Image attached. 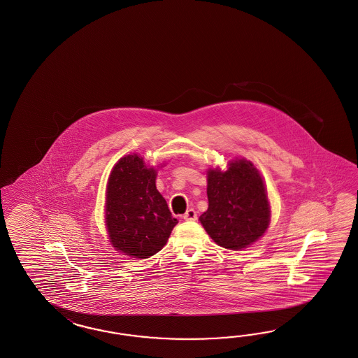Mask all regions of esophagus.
I'll return each mask as SVG.
<instances>
[{"mask_svg": "<svg viewBox=\"0 0 358 358\" xmlns=\"http://www.w3.org/2000/svg\"><path fill=\"white\" fill-rule=\"evenodd\" d=\"M183 218L185 221H196L197 220V213L194 212V209H188L183 215Z\"/></svg>", "mask_w": 358, "mask_h": 358, "instance_id": "34e87169", "label": "esophagus"}]
</instances>
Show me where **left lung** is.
<instances>
[{"instance_id": "1", "label": "left lung", "mask_w": 358, "mask_h": 358, "mask_svg": "<svg viewBox=\"0 0 358 358\" xmlns=\"http://www.w3.org/2000/svg\"><path fill=\"white\" fill-rule=\"evenodd\" d=\"M206 194L209 205L200 222L217 245L241 250L264 234L269 204L263 179L251 162H231L225 173L210 170Z\"/></svg>"}]
</instances>
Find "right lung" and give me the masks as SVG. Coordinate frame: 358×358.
<instances>
[{
  "label": "right lung",
  "mask_w": 358,
  "mask_h": 358,
  "mask_svg": "<svg viewBox=\"0 0 358 358\" xmlns=\"http://www.w3.org/2000/svg\"><path fill=\"white\" fill-rule=\"evenodd\" d=\"M106 224L113 247L146 259L161 251L178 220L155 187V170L138 155L115 164L107 184Z\"/></svg>",
  "instance_id": "obj_1"
}]
</instances>
